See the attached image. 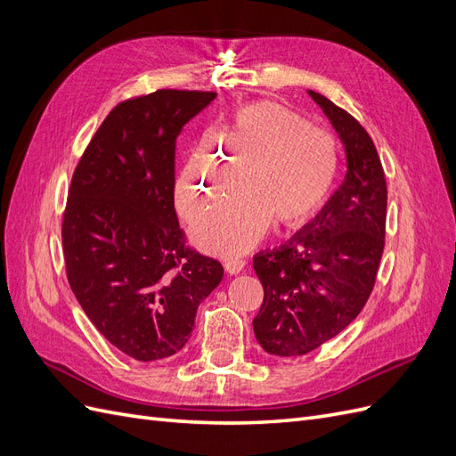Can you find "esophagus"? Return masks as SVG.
Masks as SVG:
<instances>
[{
	"label": "esophagus",
	"instance_id": "34e87169",
	"mask_svg": "<svg viewBox=\"0 0 456 456\" xmlns=\"http://www.w3.org/2000/svg\"><path fill=\"white\" fill-rule=\"evenodd\" d=\"M243 268H245V260H241V258H228V260L224 262V270H226L230 275L240 273Z\"/></svg>",
	"mask_w": 456,
	"mask_h": 456
}]
</instances>
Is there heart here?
Here are the masks:
<instances>
[{"mask_svg":"<svg viewBox=\"0 0 456 456\" xmlns=\"http://www.w3.org/2000/svg\"><path fill=\"white\" fill-rule=\"evenodd\" d=\"M241 169L243 186L194 228L207 253L241 255L273 220L285 228L308 220L333 188L338 144L283 104H247L186 161L175 184L178 213L194 223L236 184Z\"/></svg>","mask_w":456,"mask_h":456,"instance_id":"obj_1","label":"heart"}]
</instances>
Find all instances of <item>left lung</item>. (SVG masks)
<instances>
[{"label":"left lung","mask_w":456,"mask_h":456,"mask_svg":"<svg viewBox=\"0 0 456 456\" xmlns=\"http://www.w3.org/2000/svg\"><path fill=\"white\" fill-rule=\"evenodd\" d=\"M337 131L346 175L308 224L253 266L265 300L253 320L265 352L305 355L337 337L362 312L377 280L386 230V178L367 131L348 112L308 91Z\"/></svg>","instance_id":"left-lung-1"}]
</instances>
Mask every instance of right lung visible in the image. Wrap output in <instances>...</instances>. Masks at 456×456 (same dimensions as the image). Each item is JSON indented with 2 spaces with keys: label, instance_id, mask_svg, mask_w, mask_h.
I'll use <instances>...</instances> for the list:
<instances>
[{
  "label": "right lung",
  "instance_id": "obj_1",
  "mask_svg": "<svg viewBox=\"0 0 456 456\" xmlns=\"http://www.w3.org/2000/svg\"><path fill=\"white\" fill-rule=\"evenodd\" d=\"M215 93L159 89L118 104L79 159L62 247L91 323L139 362L184 348L223 265L184 245L175 213V144Z\"/></svg>",
  "mask_w": 456,
  "mask_h": 456
}]
</instances>
